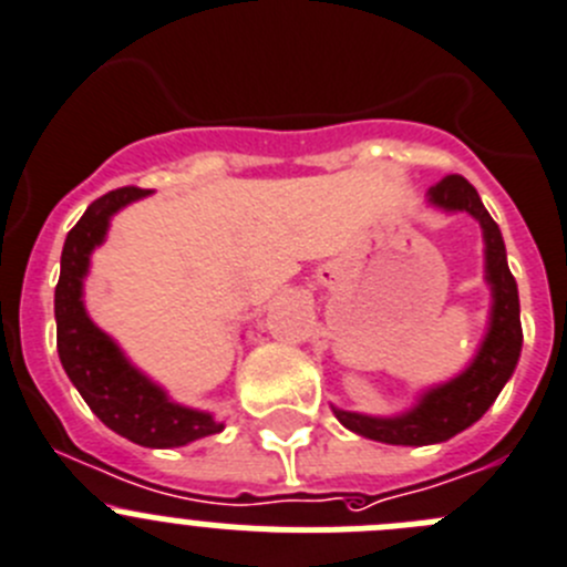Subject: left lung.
I'll return each mask as SVG.
<instances>
[{
  "instance_id": "8db88e82",
  "label": "left lung",
  "mask_w": 567,
  "mask_h": 567,
  "mask_svg": "<svg viewBox=\"0 0 567 567\" xmlns=\"http://www.w3.org/2000/svg\"><path fill=\"white\" fill-rule=\"evenodd\" d=\"M427 200L444 212H467L484 231V279L492 290L489 327H486L484 341L473 363L458 378L422 391L414 409L405 414L367 416L332 409L338 422L358 436L385 444H411V447L447 442L478 422L515 372L523 347L520 299H517L515 277L506 266L504 237H501L498 224L481 204L475 187L464 176H444L427 189Z\"/></svg>"
}]
</instances>
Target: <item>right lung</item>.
Instances as JSON below:
<instances>
[{"mask_svg": "<svg viewBox=\"0 0 567 567\" xmlns=\"http://www.w3.org/2000/svg\"><path fill=\"white\" fill-rule=\"evenodd\" d=\"M151 195V189L120 187L94 200L83 218L72 226L61 251V277L55 285L58 358L72 385L81 391L89 409L103 425L142 447H182L195 439L224 431L206 411L173 403L162 385L142 374L114 338L105 336L86 313L83 279L89 257L105 240L116 212Z\"/></svg>", "mask_w": 567, "mask_h": 567, "instance_id": "add662e5", "label": "right lung"}]
</instances>
